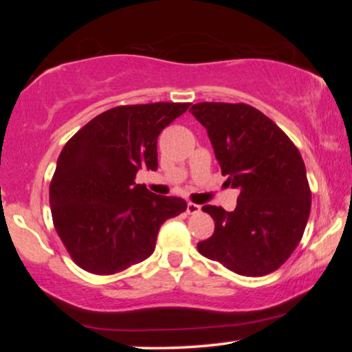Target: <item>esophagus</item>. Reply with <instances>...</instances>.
I'll use <instances>...</instances> for the list:
<instances>
[{
	"instance_id": "obj_1",
	"label": "esophagus",
	"mask_w": 352,
	"mask_h": 352,
	"mask_svg": "<svg viewBox=\"0 0 352 352\" xmlns=\"http://www.w3.org/2000/svg\"><path fill=\"white\" fill-rule=\"evenodd\" d=\"M186 212L188 214H199L200 212V206L195 205V204H188V208H186Z\"/></svg>"
}]
</instances>
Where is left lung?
Wrapping results in <instances>:
<instances>
[{
    "label": "left lung",
    "instance_id": "left-lung-1",
    "mask_svg": "<svg viewBox=\"0 0 352 352\" xmlns=\"http://www.w3.org/2000/svg\"><path fill=\"white\" fill-rule=\"evenodd\" d=\"M189 111L206 129L228 186L241 190L234 211L201 208L216 228L197 250L237 275H269L294 253L311 214L301 153L252 105L200 102Z\"/></svg>",
    "mask_w": 352,
    "mask_h": 352
}]
</instances>
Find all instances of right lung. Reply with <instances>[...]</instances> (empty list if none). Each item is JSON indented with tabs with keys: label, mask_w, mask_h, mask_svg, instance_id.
<instances>
[{
	"label": "right lung",
	"mask_w": 352,
	"mask_h": 352,
	"mask_svg": "<svg viewBox=\"0 0 352 352\" xmlns=\"http://www.w3.org/2000/svg\"><path fill=\"white\" fill-rule=\"evenodd\" d=\"M189 105L115 107L65 144L50 205L57 234L80 269L113 275L147 259L160 226L186 211L183 199L153 194L135 178L141 168L157 170L158 135Z\"/></svg>",
	"instance_id": "right-lung-1"
}]
</instances>
